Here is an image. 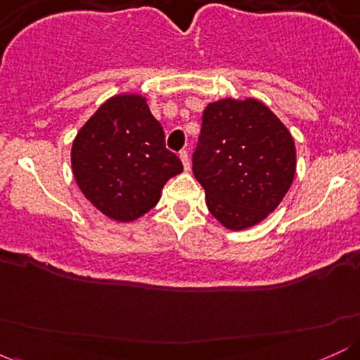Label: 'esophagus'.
Here are the masks:
<instances>
[{"instance_id": "1", "label": "esophagus", "mask_w": 360, "mask_h": 360, "mask_svg": "<svg viewBox=\"0 0 360 360\" xmlns=\"http://www.w3.org/2000/svg\"><path fill=\"white\" fill-rule=\"evenodd\" d=\"M179 157H181V160H183L184 171H189V167H191V162H189V154H188V150H181V152H179Z\"/></svg>"}]
</instances>
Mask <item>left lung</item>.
<instances>
[{"label": "left lung", "instance_id": "1", "mask_svg": "<svg viewBox=\"0 0 360 360\" xmlns=\"http://www.w3.org/2000/svg\"><path fill=\"white\" fill-rule=\"evenodd\" d=\"M210 213L230 230L257 225L283 201L296 172L295 140L266 105L210 103L193 152Z\"/></svg>", "mask_w": 360, "mask_h": 360}]
</instances>
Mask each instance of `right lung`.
<instances>
[{
    "label": "right lung",
    "mask_w": 360,
    "mask_h": 360,
    "mask_svg": "<svg viewBox=\"0 0 360 360\" xmlns=\"http://www.w3.org/2000/svg\"><path fill=\"white\" fill-rule=\"evenodd\" d=\"M71 160L82 194L117 221H134L154 208L164 184L183 171L166 147L162 125L137 94L103 103L74 139Z\"/></svg>",
    "instance_id": "1"
}]
</instances>
